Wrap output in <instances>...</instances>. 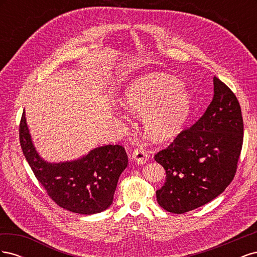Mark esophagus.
Returning a JSON list of instances; mask_svg holds the SVG:
<instances>
[{
  "mask_svg": "<svg viewBox=\"0 0 257 257\" xmlns=\"http://www.w3.org/2000/svg\"><path fill=\"white\" fill-rule=\"evenodd\" d=\"M132 159H133L137 164H145L148 159H149V155H148L144 148H136L133 154H132Z\"/></svg>",
  "mask_w": 257,
  "mask_h": 257,
  "instance_id": "obj_1",
  "label": "esophagus"
}]
</instances>
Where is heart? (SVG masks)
<instances>
[{
	"instance_id": "1",
	"label": "heart",
	"mask_w": 257,
	"mask_h": 257,
	"mask_svg": "<svg viewBox=\"0 0 257 257\" xmlns=\"http://www.w3.org/2000/svg\"><path fill=\"white\" fill-rule=\"evenodd\" d=\"M123 106L132 114H143L148 137L164 142L181 131L189 115L190 97L178 82L160 75H148L127 88Z\"/></svg>"
}]
</instances>
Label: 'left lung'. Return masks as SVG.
<instances>
[{
    "instance_id": "8db88e82",
    "label": "left lung",
    "mask_w": 257,
    "mask_h": 257,
    "mask_svg": "<svg viewBox=\"0 0 257 257\" xmlns=\"http://www.w3.org/2000/svg\"><path fill=\"white\" fill-rule=\"evenodd\" d=\"M213 85V98L199 120L154 155L166 172L157 199L168 212L180 214L208 204L235 177L243 143L241 108L215 76Z\"/></svg>"
}]
</instances>
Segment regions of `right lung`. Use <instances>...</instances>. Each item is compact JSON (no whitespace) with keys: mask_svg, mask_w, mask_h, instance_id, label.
I'll list each match as a JSON object with an SVG mask.
<instances>
[{"mask_svg":"<svg viewBox=\"0 0 257 257\" xmlns=\"http://www.w3.org/2000/svg\"><path fill=\"white\" fill-rule=\"evenodd\" d=\"M19 138L31 169L57 205L75 213L94 214L112 204L116 183L128 162L122 146L98 147L69 162H46L33 145L25 111L19 125Z\"/></svg>","mask_w":257,"mask_h":257,"instance_id":"right-lung-1","label":"right lung"}]
</instances>
